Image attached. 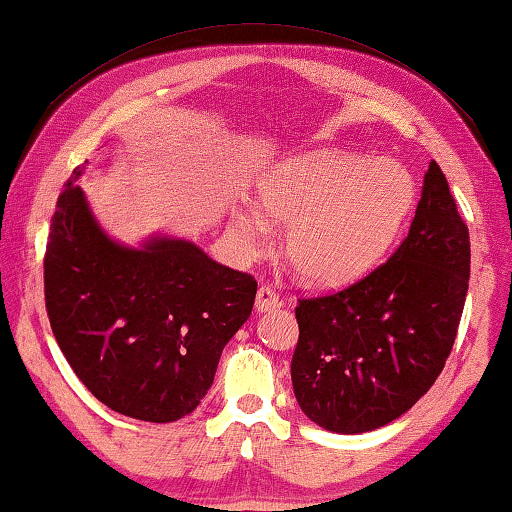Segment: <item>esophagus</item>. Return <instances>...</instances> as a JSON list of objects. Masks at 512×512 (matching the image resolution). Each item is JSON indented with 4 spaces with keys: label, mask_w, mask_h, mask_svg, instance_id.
<instances>
[{
    "label": "esophagus",
    "mask_w": 512,
    "mask_h": 512,
    "mask_svg": "<svg viewBox=\"0 0 512 512\" xmlns=\"http://www.w3.org/2000/svg\"><path fill=\"white\" fill-rule=\"evenodd\" d=\"M280 306H282V300H280V295L273 291V288H268V286L259 288V291H257V302H255V309L259 313L280 309Z\"/></svg>",
    "instance_id": "1"
}]
</instances>
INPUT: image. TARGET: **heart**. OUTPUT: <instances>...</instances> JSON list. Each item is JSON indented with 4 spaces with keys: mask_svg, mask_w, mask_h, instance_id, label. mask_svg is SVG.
<instances>
[{
    "mask_svg": "<svg viewBox=\"0 0 512 512\" xmlns=\"http://www.w3.org/2000/svg\"><path fill=\"white\" fill-rule=\"evenodd\" d=\"M255 206L237 212L241 250L262 248L271 221L288 224L284 255L297 280L340 288L367 277L394 248L418 201L414 174L394 159L311 150L275 163Z\"/></svg>",
    "mask_w": 512,
    "mask_h": 512,
    "instance_id": "1",
    "label": "heart"
}]
</instances>
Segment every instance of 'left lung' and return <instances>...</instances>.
<instances>
[{"label": "left lung", "instance_id": "1", "mask_svg": "<svg viewBox=\"0 0 512 512\" xmlns=\"http://www.w3.org/2000/svg\"><path fill=\"white\" fill-rule=\"evenodd\" d=\"M470 235L436 161L396 253L365 280L300 300L291 378L300 410L338 434L396 421L434 385L457 338Z\"/></svg>", "mask_w": 512, "mask_h": 512}]
</instances>
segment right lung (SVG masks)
I'll list each match as a JSON object with an SVG mask.
<instances>
[{
    "instance_id": "add662e5",
    "label": "right lung",
    "mask_w": 512,
    "mask_h": 512,
    "mask_svg": "<svg viewBox=\"0 0 512 512\" xmlns=\"http://www.w3.org/2000/svg\"><path fill=\"white\" fill-rule=\"evenodd\" d=\"M82 172L85 165L64 185L46 244L53 336L109 410L179 421L212 387L221 351L250 318L257 282L190 239L163 232L138 246L114 239L76 183Z\"/></svg>"
}]
</instances>
